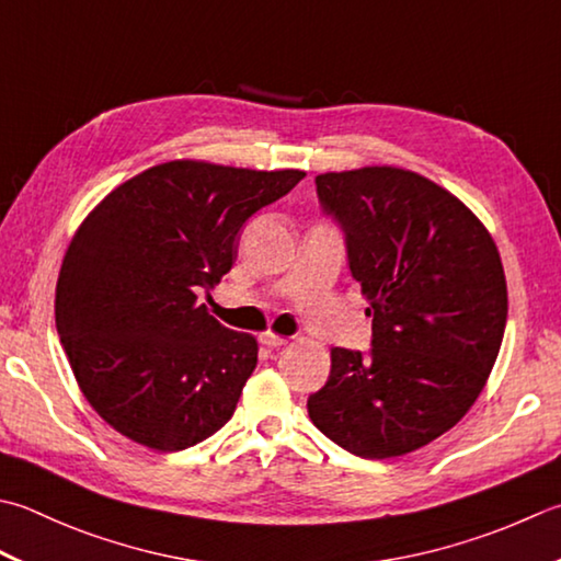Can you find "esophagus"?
I'll return each mask as SVG.
<instances>
[{"mask_svg": "<svg viewBox=\"0 0 561 561\" xmlns=\"http://www.w3.org/2000/svg\"><path fill=\"white\" fill-rule=\"evenodd\" d=\"M260 343L267 345V347H282V345H287V337H282L277 333H262Z\"/></svg>", "mask_w": 561, "mask_h": 561, "instance_id": "34e87169", "label": "esophagus"}]
</instances>
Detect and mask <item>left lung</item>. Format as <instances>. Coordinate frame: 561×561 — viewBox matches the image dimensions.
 <instances>
[{"mask_svg":"<svg viewBox=\"0 0 561 561\" xmlns=\"http://www.w3.org/2000/svg\"><path fill=\"white\" fill-rule=\"evenodd\" d=\"M316 194L369 301L371 350H331L309 415L357 457L413 453L462 419L499 357L508 291L496 243L457 196L409 170L325 172Z\"/></svg>","mask_w":561,"mask_h":561,"instance_id":"1","label":"left lung"}]
</instances>
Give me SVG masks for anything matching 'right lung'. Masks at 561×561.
<instances>
[{
	"instance_id": "add662e5",
	"label": "right lung",
	"mask_w": 561,
	"mask_h": 561,
	"mask_svg": "<svg viewBox=\"0 0 561 561\" xmlns=\"http://www.w3.org/2000/svg\"><path fill=\"white\" fill-rule=\"evenodd\" d=\"M304 178L172 160L84 218L60 267L55 325L82 393L114 431L178 453L230 421L257 340L218 323L196 294L233 267L248 218Z\"/></svg>"
}]
</instances>
